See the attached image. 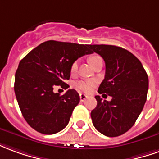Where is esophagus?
Listing matches in <instances>:
<instances>
[{"label":"esophagus","mask_w":159,"mask_h":159,"mask_svg":"<svg viewBox=\"0 0 159 159\" xmlns=\"http://www.w3.org/2000/svg\"><path fill=\"white\" fill-rule=\"evenodd\" d=\"M80 102H84V101L87 98V96L80 93Z\"/></svg>","instance_id":"esophagus-1"}]
</instances>
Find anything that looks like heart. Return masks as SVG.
I'll use <instances>...</instances> for the list:
<instances>
[{
	"instance_id": "obj_1",
	"label": "heart",
	"mask_w": 159,
	"mask_h": 159,
	"mask_svg": "<svg viewBox=\"0 0 159 159\" xmlns=\"http://www.w3.org/2000/svg\"><path fill=\"white\" fill-rule=\"evenodd\" d=\"M99 60H102V58L100 56H93L89 58V62L92 65V64H93L96 61H99ZM78 67H79V62H78V61H75L71 65V73L72 74H75L78 70ZM76 87L83 91V92H91L92 88L94 87V81H92V80H81V81H79L76 84Z\"/></svg>"
}]
</instances>
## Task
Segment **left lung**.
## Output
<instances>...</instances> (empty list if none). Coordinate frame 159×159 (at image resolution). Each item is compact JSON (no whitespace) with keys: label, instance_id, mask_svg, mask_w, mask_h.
Listing matches in <instances>:
<instances>
[{"label":"left lung","instance_id":"1","mask_svg":"<svg viewBox=\"0 0 159 159\" xmlns=\"http://www.w3.org/2000/svg\"><path fill=\"white\" fill-rule=\"evenodd\" d=\"M92 52L105 61V77L96 96L98 104L91 112L93 126L108 137L125 134L135 123L146 101L148 76L139 60L127 49L114 45L93 44Z\"/></svg>","mask_w":159,"mask_h":159}]
</instances>
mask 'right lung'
I'll return each mask as SVG.
<instances>
[{"mask_svg": "<svg viewBox=\"0 0 159 159\" xmlns=\"http://www.w3.org/2000/svg\"><path fill=\"white\" fill-rule=\"evenodd\" d=\"M91 45L44 42L20 61L15 74L14 92L25 120L36 131L54 134L68 124L80 95L68 89L63 95L54 92L60 85L67 89L71 65L78 58L92 54Z\"/></svg>", "mask_w": 159, "mask_h": 159, "instance_id": "right-lung-1", "label": "right lung"}]
</instances>
